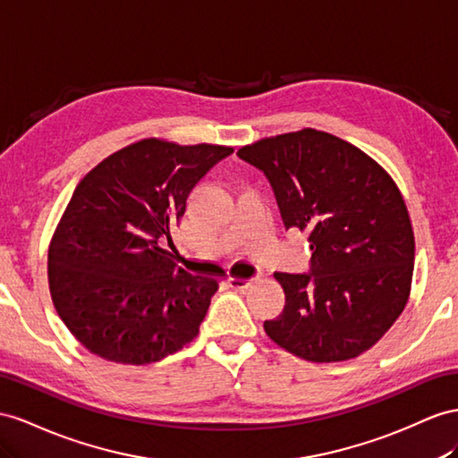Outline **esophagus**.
Segmentation results:
<instances>
[{
  "label": "esophagus",
  "mask_w": 458,
  "mask_h": 458,
  "mask_svg": "<svg viewBox=\"0 0 458 458\" xmlns=\"http://www.w3.org/2000/svg\"><path fill=\"white\" fill-rule=\"evenodd\" d=\"M255 278H228V286L233 290H245L253 284Z\"/></svg>",
  "instance_id": "obj_1"
}]
</instances>
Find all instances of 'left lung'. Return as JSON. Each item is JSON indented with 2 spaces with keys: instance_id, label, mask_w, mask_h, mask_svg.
<instances>
[{
  "instance_id": "1",
  "label": "left lung",
  "mask_w": 458,
  "mask_h": 458,
  "mask_svg": "<svg viewBox=\"0 0 458 458\" xmlns=\"http://www.w3.org/2000/svg\"><path fill=\"white\" fill-rule=\"evenodd\" d=\"M238 157L265 174L284 228L310 233V271L275 273L286 303L267 335L308 361L360 356L403 313L412 283L414 232L398 187L366 152L318 129Z\"/></svg>"
}]
</instances>
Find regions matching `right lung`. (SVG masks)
Segmentation results:
<instances>
[{
	"label": "right lung",
	"instance_id": "right-lung-1",
	"mask_svg": "<svg viewBox=\"0 0 458 458\" xmlns=\"http://www.w3.org/2000/svg\"><path fill=\"white\" fill-rule=\"evenodd\" d=\"M233 148L143 139L92 168L48 253L57 315L92 354L158 361L190 344L216 280L174 263L172 230L197 182Z\"/></svg>",
	"mask_w": 458,
	"mask_h": 458
}]
</instances>
